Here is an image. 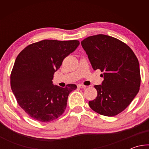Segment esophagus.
<instances>
[{
  "instance_id": "esophagus-1",
  "label": "esophagus",
  "mask_w": 149,
  "mask_h": 149,
  "mask_svg": "<svg viewBox=\"0 0 149 149\" xmlns=\"http://www.w3.org/2000/svg\"><path fill=\"white\" fill-rule=\"evenodd\" d=\"M77 87L79 88V89H85V88H86V86L84 85L79 84V85H77Z\"/></svg>"
}]
</instances>
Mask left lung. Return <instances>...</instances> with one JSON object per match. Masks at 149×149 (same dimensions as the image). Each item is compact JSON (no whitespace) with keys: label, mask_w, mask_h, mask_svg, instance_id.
<instances>
[{"label":"left lung","mask_w":149,"mask_h":149,"mask_svg":"<svg viewBox=\"0 0 149 149\" xmlns=\"http://www.w3.org/2000/svg\"><path fill=\"white\" fill-rule=\"evenodd\" d=\"M94 70L103 72L101 85H95L96 99L89 102L95 112L114 116L124 110L139 91L137 58L129 46L108 35L90 36L81 42Z\"/></svg>","instance_id":"8db88e82"}]
</instances>
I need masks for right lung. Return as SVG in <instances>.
Returning <instances> with one entry per match:
<instances>
[{"mask_svg": "<svg viewBox=\"0 0 149 149\" xmlns=\"http://www.w3.org/2000/svg\"><path fill=\"white\" fill-rule=\"evenodd\" d=\"M79 45L77 40H42L28 45L17 56L10 75L12 91L19 107L34 120L49 122L64 112L68 95L77 86L62 88L52 80Z\"/></svg>", "mask_w": 149, "mask_h": 149, "instance_id": "right-lung-1", "label": "right lung"}]
</instances>
